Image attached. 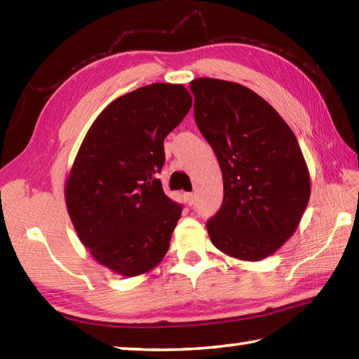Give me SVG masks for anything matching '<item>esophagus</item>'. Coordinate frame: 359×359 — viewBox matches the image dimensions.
Returning a JSON list of instances; mask_svg holds the SVG:
<instances>
[{
  "label": "esophagus",
  "instance_id": "1",
  "mask_svg": "<svg viewBox=\"0 0 359 359\" xmlns=\"http://www.w3.org/2000/svg\"><path fill=\"white\" fill-rule=\"evenodd\" d=\"M187 201H188L189 205H193L194 201H196V194H194V193H188V194H187Z\"/></svg>",
  "mask_w": 359,
  "mask_h": 359
}]
</instances>
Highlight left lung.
<instances>
[{
  "label": "left lung",
  "instance_id": "left-lung-1",
  "mask_svg": "<svg viewBox=\"0 0 359 359\" xmlns=\"http://www.w3.org/2000/svg\"><path fill=\"white\" fill-rule=\"evenodd\" d=\"M196 123L224 179L222 207L207 222L212 245L241 261H261L284 245L310 199V174L292 129L253 90L196 79Z\"/></svg>",
  "mask_w": 359,
  "mask_h": 359
}]
</instances>
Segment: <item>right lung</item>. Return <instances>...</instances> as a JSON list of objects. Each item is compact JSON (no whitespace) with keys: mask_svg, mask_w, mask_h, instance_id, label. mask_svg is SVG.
<instances>
[{"mask_svg":"<svg viewBox=\"0 0 359 359\" xmlns=\"http://www.w3.org/2000/svg\"><path fill=\"white\" fill-rule=\"evenodd\" d=\"M182 85L152 83L118 97L95 118L66 182V207L98 264L139 276L162 261L182 205L163 193L157 172L163 140L191 108Z\"/></svg>","mask_w":359,"mask_h":359,"instance_id":"1","label":"right lung"}]
</instances>
